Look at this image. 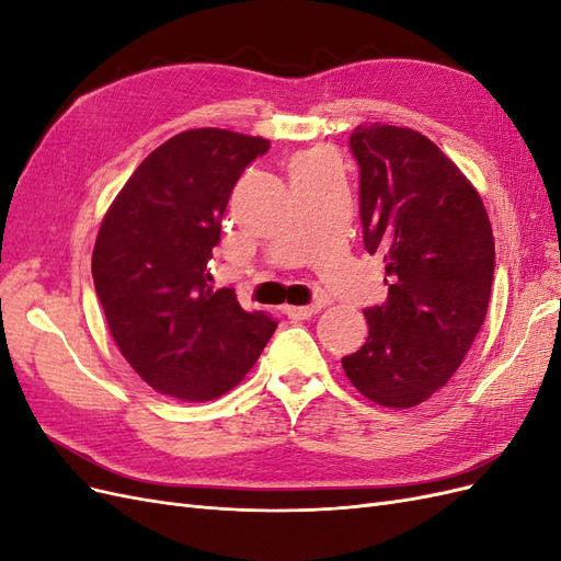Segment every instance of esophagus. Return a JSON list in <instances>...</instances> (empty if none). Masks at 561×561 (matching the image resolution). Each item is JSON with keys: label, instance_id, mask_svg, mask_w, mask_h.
Segmentation results:
<instances>
[{"label": "esophagus", "instance_id": "1", "mask_svg": "<svg viewBox=\"0 0 561 561\" xmlns=\"http://www.w3.org/2000/svg\"><path fill=\"white\" fill-rule=\"evenodd\" d=\"M322 309V304H309V307H285V316L293 320H309Z\"/></svg>", "mask_w": 561, "mask_h": 561}]
</instances>
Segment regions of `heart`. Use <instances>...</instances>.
I'll list each match as a JSON object with an SVG mask.
<instances>
[{
	"label": "heart",
	"mask_w": 561,
	"mask_h": 561,
	"mask_svg": "<svg viewBox=\"0 0 561 561\" xmlns=\"http://www.w3.org/2000/svg\"><path fill=\"white\" fill-rule=\"evenodd\" d=\"M311 157H313V154H307V157H301V159H311ZM297 161H299V159H297Z\"/></svg>",
	"instance_id": "b5f03b06"
}]
</instances>
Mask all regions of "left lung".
Returning <instances> with one entry per match:
<instances>
[{
    "instance_id": "8db88e82",
    "label": "left lung",
    "mask_w": 561,
    "mask_h": 561,
    "mask_svg": "<svg viewBox=\"0 0 561 561\" xmlns=\"http://www.w3.org/2000/svg\"><path fill=\"white\" fill-rule=\"evenodd\" d=\"M360 222L383 254L388 299L365 309L367 342L342 358L348 381L407 410L443 388L478 336L494 280V233L480 194L412 128L358 126Z\"/></svg>"
}]
</instances>
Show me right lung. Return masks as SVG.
Instances as JSON below:
<instances>
[{
	"label": "right lung",
	"mask_w": 561,
	"mask_h": 561,
	"mask_svg": "<svg viewBox=\"0 0 561 561\" xmlns=\"http://www.w3.org/2000/svg\"><path fill=\"white\" fill-rule=\"evenodd\" d=\"M266 151L252 135L184 130L135 168L100 225L91 271L110 332L163 396H225L276 332L229 287L215 290L208 268L233 186Z\"/></svg>",
	"instance_id": "add662e5"
}]
</instances>
